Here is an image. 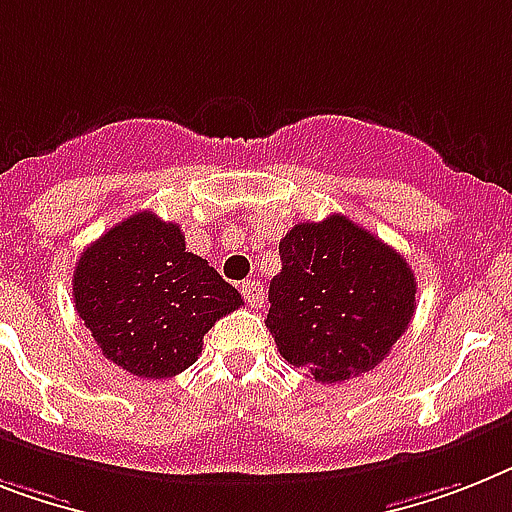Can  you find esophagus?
<instances>
[{
    "label": "esophagus",
    "instance_id": "obj_1",
    "mask_svg": "<svg viewBox=\"0 0 512 512\" xmlns=\"http://www.w3.org/2000/svg\"><path fill=\"white\" fill-rule=\"evenodd\" d=\"M240 293L246 298V303L251 308H259L261 301H264V285L259 280H246L240 285Z\"/></svg>",
    "mask_w": 512,
    "mask_h": 512
}]
</instances>
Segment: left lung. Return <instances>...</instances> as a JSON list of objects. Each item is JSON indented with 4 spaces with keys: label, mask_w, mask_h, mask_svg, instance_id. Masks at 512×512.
<instances>
[{
    "label": "left lung",
    "mask_w": 512,
    "mask_h": 512,
    "mask_svg": "<svg viewBox=\"0 0 512 512\" xmlns=\"http://www.w3.org/2000/svg\"><path fill=\"white\" fill-rule=\"evenodd\" d=\"M280 259L266 314L280 356L324 384L379 366L416 308L408 261L342 214L295 225Z\"/></svg>",
    "instance_id": "left-lung-1"
}]
</instances>
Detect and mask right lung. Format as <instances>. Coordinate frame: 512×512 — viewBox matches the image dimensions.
Returning a JSON list of instances; mask_svg holds the SVG:
<instances>
[{
  "instance_id": "add662e5",
  "label": "right lung",
  "mask_w": 512,
  "mask_h": 512,
  "mask_svg": "<svg viewBox=\"0 0 512 512\" xmlns=\"http://www.w3.org/2000/svg\"><path fill=\"white\" fill-rule=\"evenodd\" d=\"M73 298L101 353L141 379L193 366L214 322L243 306L209 261L185 251L180 227L154 211H138L80 253Z\"/></svg>"
}]
</instances>
